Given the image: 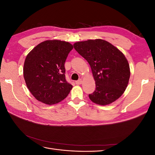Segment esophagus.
Masks as SVG:
<instances>
[{"instance_id": "34e87169", "label": "esophagus", "mask_w": 155, "mask_h": 155, "mask_svg": "<svg viewBox=\"0 0 155 155\" xmlns=\"http://www.w3.org/2000/svg\"><path fill=\"white\" fill-rule=\"evenodd\" d=\"M81 83H82V79H79V80H78V81H76V85H81Z\"/></svg>"}]
</instances>
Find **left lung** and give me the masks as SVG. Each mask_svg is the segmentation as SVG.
Wrapping results in <instances>:
<instances>
[{
    "label": "left lung",
    "mask_w": 155,
    "mask_h": 155,
    "mask_svg": "<svg viewBox=\"0 0 155 155\" xmlns=\"http://www.w3.org/2000/svg\"><path fill=\"white\" fill-rule=\"evenodd\" d=\"M74 47L90 64L96 90L89 94L96 104H112L123 94L128 85L130 68L124 54L107 41L97 39L78 41Z\"/></svg>",
    "instance_id": "left-lung-1"
}]
</instances>
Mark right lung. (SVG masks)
<instances>
[{"label": "right lung", "mask_w": 155, "mask_h": 155, "mask_svg": "<svg viewBox=\"0 0 155 155\" xmlns=\"http://www.w3.org/2000/svg\"><path fill=\"white\" fill-rule=\"evenodd\" d=\"M73 45L60 40H46L26 55L23 76L31 94L46 105L58 104L66 97L72 85L65 79L64 63Z\"/></svg>", "instance_id": "obj_1"}]
</instances>
